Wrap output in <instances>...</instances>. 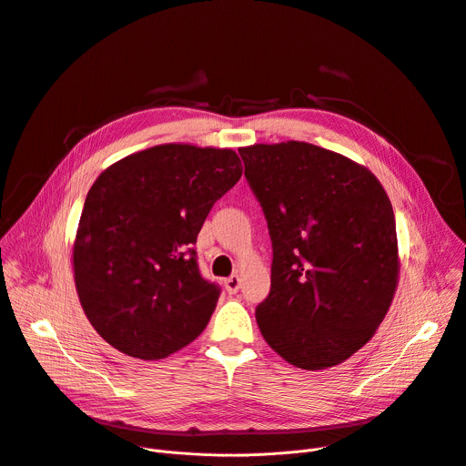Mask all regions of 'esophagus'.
I'll list each match as a JSON object with an SVG mask.
<instances>
[{"mask_svg": "<svg viewBox=\"0 0 466 466\" xmlns=\"http://www.w3.org/2000/svg\"><path fill=\"white\" fill-rule=\"evenodd\" d=\"M239 286H241V280H239L238 275H232V277H228V279L225 280V289L228 291V295L238 293V291H239Z\"/></svg>", "mask_w": 466, "mask_h": 466, "instance_id": "obj_1", "label": "esophagus"}]
</instances>
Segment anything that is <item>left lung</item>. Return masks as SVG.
<instances>
[{"mask_svg": "<svg viewBox=\"0 0 466 466\" xmlns=\"http://www.w3.org/2000/svg\"><path fill=\"white\" fill-rule=\"evenodd\" d=\"M239 155L273 243L271 291L256 308L261 336L299 369L334 367L374 336L394 297L389 197L369 169L311 144Z\"/></svg>", "mask_w": 466, "mask_h": 466, "instance_id": "1", "label": "left lung"}]
</instances>
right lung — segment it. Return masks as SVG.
Wrapping results in <instances>:
<instances>
[{
    "label": "right lung",
    "instance_id": "obj_1",
    "mask_svg": "<svg viewBox=\"0 0 466 466\" xmlns=\"http://www.w3.org/2000/svg\"><path fill=\"white\" fill-rule=\"evenodd\" d=\"M232 149L157 146L105 169L74 245L81 306L119 352L162 360L207 328L221 288L197 263V234L241 177Z\"/></svg>",
    "mask_w": 466,
    "mask_h": 466
}]
</instances>
